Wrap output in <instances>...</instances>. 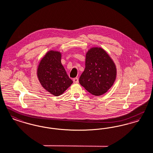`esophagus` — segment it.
Returning a JSON list of instances; mask_svg holds the SVG:
<instances>
[{
    "mask_svg": "<svg viewBox=\"0 0 153 153\" xmlns=\"http://www.w3.org/2000/svg\"><path fill=\"white\" fill-rule=\"evenodd\" d=\"M73 82H74V83H78L79 80H78V79L77 78H75L73 79Z\"/></svg>",
    "mask_w": 153,
    "mask_h": 153,
    "instance_id": "1",
    "label": "esophagus"
}]
</instances>
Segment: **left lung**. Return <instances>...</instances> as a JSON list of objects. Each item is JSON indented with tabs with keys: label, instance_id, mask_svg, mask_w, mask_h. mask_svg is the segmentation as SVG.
Returning <instances> with one entry per match:
<instances>
[{
	"label": "left lung",
	"instance_id": "obj_1",
	"mask_svg": "<svg viewBox=\"0 0 153 153\" xmlns=\"http://www.w3.org/2000/svg\"><path fill=\"white\" fill-rule=\"evenodd\" d=\"M116 74L115 64L106 51L93 47L86 53L85 68L79 82L90 93L99 96L112 86Z\"/></svg>",
	"mask_w": 153,
	"mask_h": 153
}]
</instances>
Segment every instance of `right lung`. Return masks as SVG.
I'll use <instances>...</instances> for the list:
<instances>
[{
  "label": "right lung",
  "instance_id": "right-lung-1",
  "mask_svg": "<svg viewBox=\"0 0 153 153\" xmlns=\"http://www.w3.org/2000/svg\"><path fill=\"white\" fill-rule=\"evenodd\" d=\"M61 53L48 51L37 68V76L42 86L55 96L62 94L73 83L61 63Z\"/></svg>",
  "mask_w": 153,
  "mask_h": 153
}]
</instances>
